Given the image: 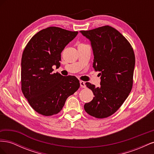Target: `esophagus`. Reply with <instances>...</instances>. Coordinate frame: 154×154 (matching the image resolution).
Returning a JSON list of instances; mask_svg holds the SVG:
<instances>
[{"label":"esophagus","mask_w":154,"mask_h":154,"mask_svg":"<svg viewBox=\"0 0 154 154\" xmlns=\"http://www.w3.org/2000/svg\"><path fill=\"white\" fill-rule=\"evenodd\" d=\"M80 87L82 88H85L86 87V85H85V82H83V81H80Z\"/></svg>","instance_id":"esophagus-1"}]
</instances>
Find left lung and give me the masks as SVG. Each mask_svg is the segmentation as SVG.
Wrapping results in <instances>:
<instances>
[{"label":"left lung","mask_w":154,"mask_h":154,"mask_svg":"<svg viewBox=\"0 0 154 154\" xmlns=\"http://www.w3.org/2000/svg\"><path fill=\"white\" fill-rule=\"evenodd\" d=\"M90 40L94 54L93 67L100 71V87L86 83L94 97L84 105L86 112L96 118L112 115L127 98L133 85L134 50L120 32L109 26L80 31Z\"/></svg>","instance_id":"obj_1"}]
</instances>
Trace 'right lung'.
Returning a JSON list of instances; mask_svg holds the SVG:
<instances>
[{"label":"right lung","instance_id":"add662e5","mask_svg":"<svg viewBox=\"0 0 154 154\" xmlns=\"http://www.w3.org/2000/svg\"><path fill=\"white\" fill-rule=\"evenodd\" d=\"M58 27H49L32 37L21 60V89L29 105L45 116L58 114L67 97L80 87L75 76L53 73L60 66L61 53L78 35Z\"/></svg>","mask_w":154,"mask_h":154}]
</instances>
